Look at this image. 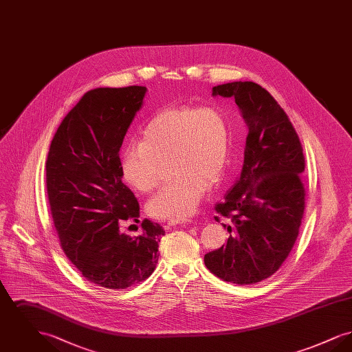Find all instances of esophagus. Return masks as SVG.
Segmentation results:
<instances>
[{"label":"esophagus","instance_id":"obj_1","mask_svg":"<svg viewBox=\"0 0 352 352\" xmlns=\"http://www.w3.org/2000/svg\"><path fill=\"white\" fill-rule=\"evenodd\" d=\"M191 219L187 218H177V219H168V226L173 227V226H177V224H184V223H190Z\"/></svg>","mask_w":352,"mask_h":352}]
</instances>
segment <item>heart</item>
I'll use <instances>...</instances> for the list:
<instances>
[{"label": "heart", "instance_id": "obj_1", "mask_svg": "<svg viewBox=\"0 0 352 352\" xmlns=\"http://www.w3.org/2000/svg\"><path fill=\"white\" fill-rule=\"evenodd\" d=\"M231 132L224 113L214 107L166 109L148 121L141 140L129 142L120 158L124 179L149 192L164 178L170 161L174 177L146 204L153 218L192 215L207 190L223 179L230 161Z\"/></svg>", "mask_w": 352, "mask_h": 352}]
</instances>
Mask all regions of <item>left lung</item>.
I'll return each mask as SVG.
<instances>
[{"label":"left lung","instance_id":"8db88e82","mask_svg":"<svg viewBox=\"0 0 352 352\" xmlns=\"http://www.w3.org/2000/svg\"><path fill=\"white\" fill-rule=\"evenodd\" d=\"M212 96L234 99L248 135L241 173L215 206L231 220L221 223L230 237L204 254V264L224 281L256 284L278 270L297 240L305 211V157L284 109L261 85L221 84Z\"/></svg>","mask_w":352,"mask_h":352}]
</instances>
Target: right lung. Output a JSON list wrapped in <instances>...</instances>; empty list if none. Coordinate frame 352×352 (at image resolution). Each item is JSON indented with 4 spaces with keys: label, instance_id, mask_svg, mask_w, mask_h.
Returning a JSON list of instances; mask_svg holds the SVG:
<instances>
[{
    "label": "right lung",
    "instance_id": "1",
    "mask_svg": "<svg viewBox=\"0 0 352 352\" xmlns=\"http://www.w3.org/2000/svg\"><path fill=\"white\" fill-rule=\"evenodd\" d=\"M146 91L131 85L84 94L60 122L46 161L51 215L60 245L88 281L107 289L146 280L165 234L148 219L138 236L120 230L140 217L138 201L121 181L118 151Z\"/></svg>",
    "mask_w": 352,
    "mask_h": 352
}]
</instances>
